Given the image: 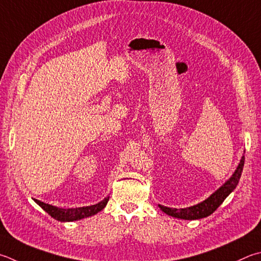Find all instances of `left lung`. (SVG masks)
Segmentation results:
<instances>
[{"label": "left lung", "mask_w": 261, "mask_h": 261, "mask_svg": "<svg viewBox=\"0 0 261 261\" xmlns=\"http://www.w3.org/2000/svg\"><path fill=\"white\" fill-rule=\"evenodd\" d=\"M243 167L244 156H242V159H241L238 168H236L235 172L233 173V176L227 180L220 188H218L215 193L211 194L206 200L198 203V204L189 207H184V209H176V207H168L159 204L160 209L169 216L185 220H196L210 216L211 213L215 212L218 209V206L225 201V198L234 191L236 186H238L241 174H242L243 171Z\"/></svg>", "instance_id": "1"}]
</instances>
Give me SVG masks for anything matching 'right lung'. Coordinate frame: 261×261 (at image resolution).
<instances>
[{"instance_id": "add662e5", "label": "right lung", "mask_w": 261, "mask_h": 261, "mask_svg": "<svg viewBox=\"0 0 261 261\" xmlns=\"http://www.w3.org/2000/svg\"><path fill=\"white\" fill-rule=\"evenodd\" d=\"M108 200H110V196L105 197L101 202H99L94 205L63 209V207H57L51 204H46V203L35 200L34 198V201L42 207V209H43L45 212H48L52 218H55V219L59 221H76L80 219H83V218H88L93 215H97L99 211H101L103 207L106 206Z\"/></svg>"}]
</instances>
